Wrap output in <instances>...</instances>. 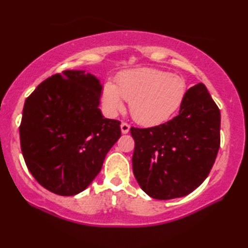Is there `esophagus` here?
Listing matches in <instances>:
<instances>
[{"label":"esophagus","mask_w":248,"mask_h":248,"mask_svg":"<svg viewBox=\"0 0 248 248\" xmlns=\"http://www.w3.org/2000/svg\"><path fill=\"white\" fill-rule=\"evenodd\" d=\"M120 127H121V132H123V134H128L129 129H130V125H129L127 123H123L120 124Z\"/></svg>","instance_id":"1"}]
</instances>
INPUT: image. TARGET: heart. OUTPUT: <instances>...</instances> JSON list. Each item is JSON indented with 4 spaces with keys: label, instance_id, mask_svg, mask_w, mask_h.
Masks as SVG:
<instances>
[{
    "label": "heart",
    "instance_id": "heart-1",
    "mask_svg": "<svg viewBox=\"0 0 248 248\" xmlns=\"http://www.w3.org/2000/svg\"><path fill=\"white\" fill-rule=\"evenodd\" d=\"M186 93L180 76L156 68H138L120 73L116 85L107 82L101 100L104 111L114 116L130 102V113L138 124L154 125L166 121L181 106Z\"/></svg>",
    "mask_w": 248,
    "mask_h": 248
}]
</instances>
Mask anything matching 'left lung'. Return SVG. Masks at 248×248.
<instances>
[{
    "label": "left lung",
    "mask_w": 248,
    "mask_h": 248,
    "mask_svg": "<svg viewBox=\"0 0 248 248\" xmlns=\"http://www.w3.org/2000/svg\"><path fill=\"white\" fill-rule=\"evenodd\" d=\"M132 170L157 200L186 197L207 179L220 146V111L202 83L186 91L180 112L152 128L130 129Z\"/></svg>",
    "instance_id": "left-lung-1"
}]
</instances>
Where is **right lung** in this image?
<instances>
[{"label": "right lung", "instance_id": "right-lung-1", "mask_svg": "<svg viewBox=\"0 0 248 248\" xmlns=\"http://www.w3.org/2000/svg\"><path fill=\"white\" fill-rule=\"evenodd\" d=\"M102 85L85 71L45 79L27 97L20 124L28 170L50 192L71 197L88 187L121 136L120 121L99 109Z\"/></svg>", "mask_w": 248, "mask_h": 248}]
</instances>
